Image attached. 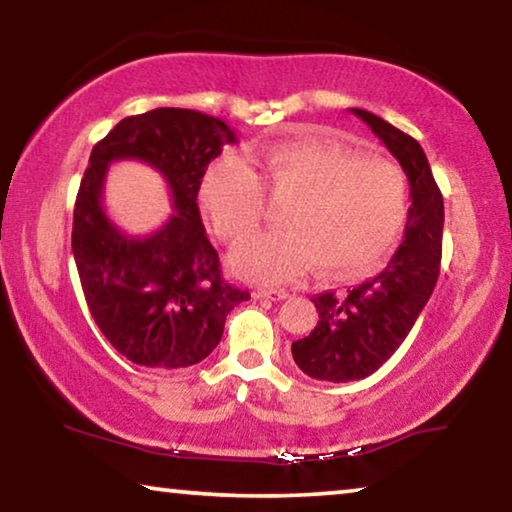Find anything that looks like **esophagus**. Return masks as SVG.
I'll use <instances>...</instances> for the list:
<instances>
[{
    "label": "esophagus",
    "instance_id": "esophagus-1",
    "mask_svg": "<svg viewBox=\"0 0 512 512\" xmlns=\"http://www.w3.org/2000/svg\"><path fill=\"white\" fill-rule=\"evenodd\" d=\"M255 297H257V299H273V301H280V299L290 297V294H287V290H273V287H257Z\"/></svg>",
    "mask_w": 512,
    "mask_h": 512
}]
</instances>
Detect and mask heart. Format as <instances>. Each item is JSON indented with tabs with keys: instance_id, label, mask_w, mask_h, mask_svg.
Returning a JSON list of instances; mask_svg holds the SVG:
<instances>
[{
	"instance_id": "obj_1",
	"label": "heart",
	"mask_w": 512,
	"mask_h": 512,
	"mask_svg": "<svg viewBox=\"0 0 512 512\" xmlns=\"http://www.w3.org/2000/svg\"><path fill=\"white\" fill-rule=\"evenodd\" d=\"M253 162L255 169L239 155L218 157L199 190L215 232L229 243L256 231L267 196L291 199L281 214L283 230L243 243L232 255L241 278L285 283L313 266L322 278H355L397 246L410 192L394 162L362 157L329 139L269 143Z\"/></svg>"
}]
</instances>
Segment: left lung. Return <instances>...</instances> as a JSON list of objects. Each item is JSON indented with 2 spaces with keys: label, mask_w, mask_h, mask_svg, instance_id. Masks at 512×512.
<instances>
[{
  "label": "left lung",
  "mask_w": 512,
  "mask_h": 512,
  "mask_svg": "<svg viewBox=\"0 0 512 512\" xmlns=\"http://www.w3.org/2000/svg\"><path fill=\"white\" fill-rule=\"evenodd\" d=\"M350 111L399 160L410 183V208L403 243L378 276L348 294L313 297L320 320L292 343V357L306 376L329 383L362 380L394 355L434 292L443 248V194L420 143L378 115Z\"/></svg>",
  "instance_id": "obj_1"
}]
</instances>
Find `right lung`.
I'll list each match as a JSON object with an SVG mask.
<instances>
[{"label":"right lung","mask_w":512,"mask_h":512,"mask_svg":"<svg viewBox=\"0 0 512 512\" xmlns=\"http://www.w3.org/2000/svg\"><path fill=\"white\" fill-rule=\"evenodd\" d=\"M234 141V129L213 115L153 109L120 120L92 148L71 250L92 318L129 362L150 369L201 362L220 343L229 311L250 299L222 278L197 204L208 164ZM115 159L150 163L175 194V215L155 235L127 237L105 215L103 178Z\"/></svg>","instance_id":"obj_1"}]
</instances>
